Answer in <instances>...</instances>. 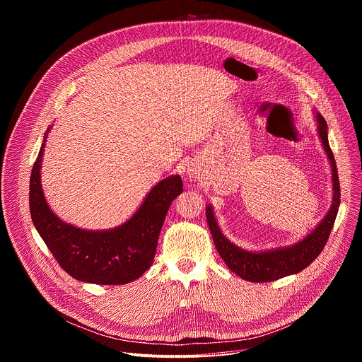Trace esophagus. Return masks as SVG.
Returning <instances> with one entry per match:
<instances>
[{
  "instance_id": "34e87169",
  "label": "esophagus",
  "mask_w": 362,
  "mask_h": 362,
  "mask_svg": "<svg viewBox=\"0 0 362 362\" xmlns=\"http://www.w3.org/2000/svg\"><path fill=\"white\" fill-rule=\"evenodd\" d=\"M189 176H190L192 179H197V177H199V173H197V170H196L194 168H190V169H189Z\"/></svg>"
}]
</instances>
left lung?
<instances>
[{
	"label": "left lung",
	"instance_id": "1",
	"mask_svg": "<svg viewBox=\"0 0 362 362\" xmlns=\"http://www.w3.org/2000/svg\"><path fill=\"white\" fill-rule=\"evenodd\" d=\"M317 122H318V134L321 137L322 146L329 159V165L332 168L334 196H332V204L325 218L300 242L292 246L278 247V249H271L264 252L245 250L223 236L215 219L212 206L211 204L206 206V219H208V225L221 257L232 272H235L238 276L243 278L245 281L271 282V281H276L284 276L293 275L303 271L306 267H309L317 259V256H320V253L322 252L329 238V233L332 230V226L338 214V208H339L341 192H339V180H338L335 158L328 141L327 122L320 113L317 115Z\"/></svg>",
	"mask_w": 362,
	"mask_h": 362
}]
</instances>
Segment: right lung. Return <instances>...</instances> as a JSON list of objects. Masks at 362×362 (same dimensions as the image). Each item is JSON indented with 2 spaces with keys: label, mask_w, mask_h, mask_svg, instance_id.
<instances>
[{
  "label": "right lung",
  "mask_w": 362,
  "mask_h": 362,
  "mask_svg": "<svg viewBox=\"0 0 362 362\" xmlns=\"http://www.w3.org/2000/svg\"><path fill=\"white\" fill-rule=\"evenodd\" d=\"M44 140L30 179L33 223L59 265L74 279L97 285H124L140 278L153 264L158 239L170 203L183 192L179 175L160 180L146 196L137 212L109 230H86L53 214L42 193L40 169Z\"/></svg>",
  "instance_id": "obj_1"
}]
</instances>
